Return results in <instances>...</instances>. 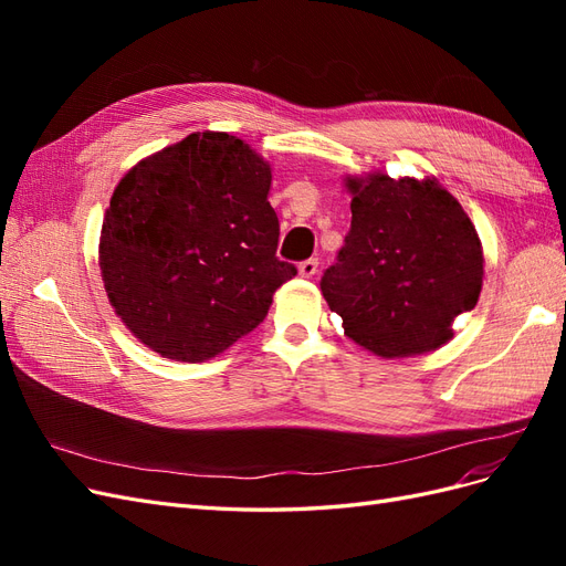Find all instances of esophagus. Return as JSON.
<instances>
[{
	"label": "esophagus",
	"instance_id": "1",
	"mask_svg": "<svg viewBox=\"0 0 566 566\" xmlns=\"http://www.w3.org/2000/svg\"><path fill=\"white\" fill-rule=\"evenodd\" d=\"M316 271H318V260H316V256H312V260H304V262L300 264V273H302L304 279L316 276Z\"/></svg>",
	"mask_w": 566,
	"mask_h": 566
}]
</instances>
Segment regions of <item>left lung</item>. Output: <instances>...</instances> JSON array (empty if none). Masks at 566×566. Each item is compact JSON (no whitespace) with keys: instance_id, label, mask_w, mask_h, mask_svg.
Masks as SVG:
<instances>
[{"instance_id":"8db88e82","label":"left lung","mask_w":566,"mask_h":566,"mask_svg":"<svg viewBox=\"0 0 566 566\" xmlns=\"http://www.w3.org/2000/svg\"><path fill=\"white\" fill-rule=\"evenodd\" d=\"M352 229L321 293L342 328L382 358L434 352L482 293L484 254L460 202L432 179L349 177Z\"/></svg>"}]
</instances>
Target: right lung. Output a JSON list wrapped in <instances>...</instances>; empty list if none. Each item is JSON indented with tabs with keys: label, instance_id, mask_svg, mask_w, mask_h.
I'll use <instances>...</instances> for the list:
<instances>
[{
	"label": "right lung",
	"instance_id": "obj_1",
	"mask_svg": "<svg viewBox=\"0 0 566 566\" xmlns=\"http://www.w3.org/2000/svg\"><path fill=\"white\" fill-rule=\"evenodd\" d=\"M271 167L227 132H196L134 165L101 227L115 314L146 347L208 361L260 325L297 273L276 256Z\"/></svg>",
	"mask_w": 566,
	"mask_h": 566
}]
</instances>
